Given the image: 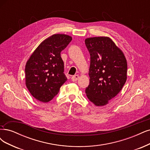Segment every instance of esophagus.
Wrapping results in <instances>:
<instances>
[{
  "label": "esophagus",
  "instance_id": "1",
  "mask_svg": "<svg viewBox=\"0 0 150 150\" xmlns=\"http://www.w3.org/2000/svg\"><path fill=\"white\" fill-rule=\"evenodd\" d=\"M79 77V76L78 75H74V76H72L71 80L73 81V82H75V81H76L77 80H78Z\"/></svg>",
  "mask_w": 150,
  "mask_h": 150
}]
</instances>
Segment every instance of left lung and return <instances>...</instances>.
Wrapping results in <instances>:
<instances>
[{
    "instance_id": "left-lung-1",
    "label": "left lung",
    "mask_w": 150,
    "mask_h": 150,
    "mask_svg": "<svg viewBox=\"0 0 150 150\" xmlns=\"http://www.w3.org/2000/svg\"><path fill=\"white\" fill-rule=\"evenodd\" d=\"M91 56L89 85L86 88L89 100L103 106L122 90L127 80V63L122 51L108 37L85 40Z\"/></svg>"
}]
</instances>
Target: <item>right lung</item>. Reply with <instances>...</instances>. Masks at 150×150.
<instances>
[{"label":"right lung","instance_id":"obj_1","mask_svg":"<svg viewBox=\"0 0 150 150\" xmlns=\"http://www.w3.org/2000/svg\"><path fill=\"white\" fill-rule=\"evenodd\" d=\"M70 36L55 34L46 38L31 55L25 66L26 86L36 99L48 102L67 81L61 52L71 42Z\"/></svg>","mask_w":150,"mask_h":150}]
</instances>
